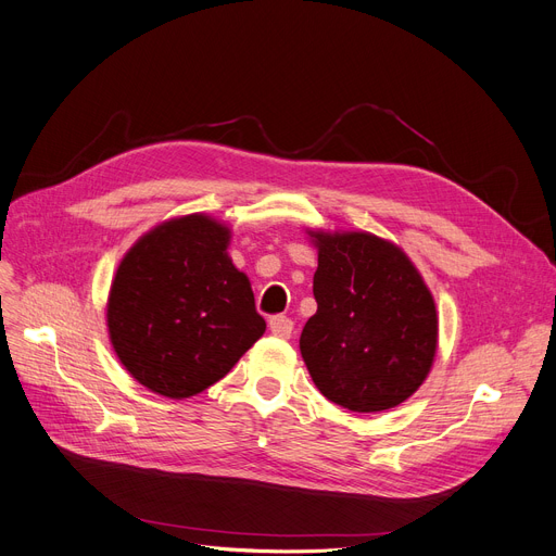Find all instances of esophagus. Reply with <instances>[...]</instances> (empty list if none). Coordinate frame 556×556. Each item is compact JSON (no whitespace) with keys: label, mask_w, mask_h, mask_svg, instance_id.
<instances>
[{"label":"esophagus","mask_w":556,"mask_h":556,"mask_svg":"<svg viewBox=\"0 0 556 556\" xmlns=\"http://www.w3.org/2000/svg\"><path fill=\"white\" fill-rule=\"evenodd\" d=\"M269 330L278 339H289L293 332V320L287 316H271L269 318Z\"/></svg>","instance_id":"34e87169"}]
</instances>
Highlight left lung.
Returning a JSON list of instances; mask_svg holds the SVG:
<instances>
[{
    "instance_id": "8db88e82",
    "label": "left lung",
    "mask_w": 556,
    "mask_h": 556,
    "mask_svg": "<svg viewBox=\"0 0 556 556\" xmlns=\"http://www.w3.org/2000/svg\"><path fill=\"white\" fill-rule=\"evenodd\" d=\"M318 251L316 314L301 354L312 381L352 413L406 402L427 381L438 350L433 293L395 242L368 231H309Z\"/></svg>"
}]
</instances>
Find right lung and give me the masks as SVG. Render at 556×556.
Returning <instances> with one entry per match:
<instances>
[{
    "label": "right lung",
    "mask_w": 556,
    "mask_h": 556,
    "mask_svg": "<svg viewBox=\"0 0 556 556\" xmlns=\"http://www.w3.org/2000/svg\"><path fill=\"white\" fill-rule=\"evenodd\" d=\"M228 242L231 226L206 213L170 217L143 233L114 274L112 348L123 368L161 397L202 393L267 330Z\"/></svg>",
    "instance_id": "obj_1"
}]
</instances>
